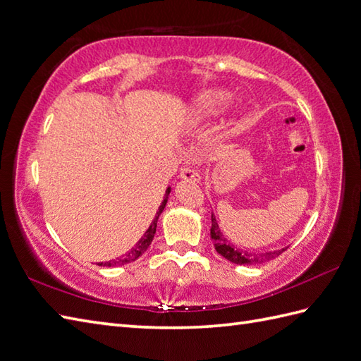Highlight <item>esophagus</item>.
Returning <instances> with one entry per match:
<instances>
[{
	"instance_id": "esophagus-1",
	"label": "esophagus",
	"mask_w": 361,
	"mask_h": 361,
	"mask_svg": "<svg viewBox=\"0 0 361 361\" xmlns=\"http://www.w3.org/2000/svg\"><path fill=\"white\" fill-rule=\"evenodd\" d=\"M180 177L183 180H188V181H200L201 180L200 173L195 169H192V167H183L180 172Z\"/></svg>"
}]
</instances>
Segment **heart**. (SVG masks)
Masks as SVG:
<instances>
[{
  "mask_svg": "<svg viewBox=\"0 0 361 361\" xmlns=\"http://www.w3.org/2000/svg\"><path fill=\"white\" fill-rule=\"evenodd\" d=\"M232 102V94L226 89H207L190 99L184 109L181 123L184 126L204 124L223 112L226 106Z\"/></svg>",
  "mask_w": 361,
  "mask_h": 361,
  "instance_id": "heart-1",
  "label": "heart"
}]
</instances>
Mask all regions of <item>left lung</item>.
I'll return each mask as SVG.
<instances>
[{"mask_svg":"<svg viewBox=\"0 0 361 361\" xmlns=\"http://www.w3.org/2000/svg\"><path fill=\"white\" fill-rule=\"evenodd\" d=\"M211 238L214 241L215 250L219 252L221 257H224L228 262L233 264H262L269 262V259H274L283 254L288 247H283L279 250H271V252H263V254H257V252H247V250H243L237 247L235 245H231V241L226 238L224 233L221 232L219 221H216L215 215L212 214V228H211Z\"/></svg>","mask_w":361,"mask_h":361,"instance_id":"1","label":"left lung"}]
</instances>
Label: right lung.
Instances as JSON below:
<instances>
[{
    "mask_svg": "<svg viewBox=\"0 0 361 361\" xmlns=\"http://www.w3.org/2000/svg\"><path fill=\"white\" fill-rule=\"evenodd\" d=\"M169 194H171V188H167V189H166V194H164V198H163V201H161V204H160V207H158V211H157V214H155V219L152 220V223H150L147 231L145 232V235H142V237L135 243V246H133V247L129 250V252H126L124 255H121L120 258L114 259V262L98 263V266H106V267H111V266H123V264H128V263L135 262V259H138L142 254L146 252L147 247L150 246V243H152V240H154L155 231H157V221H158V219H160L161 212L164 211L166 203H167V198H169Z\"/></svg>",
    "mask_w": 361,
    "mask_h": 361,
    "instance_id": "add662e5",
    "label": "right lung"
}]
</instances>
